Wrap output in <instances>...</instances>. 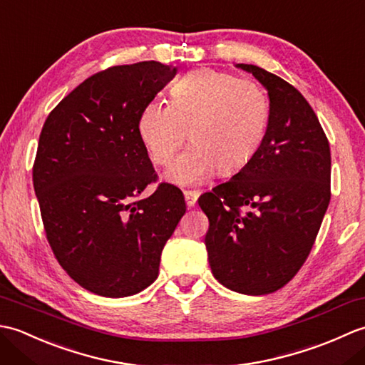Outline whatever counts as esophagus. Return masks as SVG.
Returning <instances> with one entry per match:
<instances>
[{
  "instance_id": "obj_1",
  "label": "esophagus",
  "mask_w": 365,
  "mask_h": 365,
  "mask_svg": "<svg viewBox=\"0 0 365 365\" xmlns=\"http://www.w3.org/2000/svg\"><path fill=\"white\" fill-rule=\"evenodd\" d=\"M183 196H185V200H187V205L191 208V207L196 205L197 199H199V192L187 190V191H183Z\"/></svg>"
}]
</instances>
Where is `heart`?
<instances>
[{
  "instance_id": "b5f03b06",
  "label": "heart",
  "mask_w": 365,
  "mask_h": 365,
  "mask_svg": "<svg viewBox=\"0 0 365 365\" xmlns=\"http://www.w3.org/2000/svg\"><path fill=\"white\" fill-rule=\"evenodd\" d=\"M269 102L257 83L200 68L178 78L169 103L153 100L139 114V135L155 165L168 166L188 136L192 143L166 173L177 185H199L218 168L235 173L263 143Z\"/></svg>"
}]
</instances>
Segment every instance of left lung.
Instances as JSON below:
<instances>
[{"label":"left lung","mask_w":365,"mask_h":365,"mask_svg":"<svg viewBox=\"0 0 365 365\" xmlns=\"http://www.w3.org/2000/svg\"><path fill=\"white\" fill-rule=\"evenodd\" d=\"M268 92L269 122L257 153L230 180L199 197L208 216V263L216 281L243 294H267L298 273L331 199V152L298 89L252 64Z\"/></svg>","instance_id":"left-lung-1"}]
</instances>
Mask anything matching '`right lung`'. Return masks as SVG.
<instances>
[{
	"instance_id": "right-lung-1",
	"label": "right lung",
	"mask_w": 365,
	"mask_h": 365,
	"mask_svg": "<svg viewBox=\"0 0 365 365\" xmlns=\"http://www.w3.org/2000/svg\"><path fill=\"white\" fill-rule=\"evenodd\" d=\"M175 73L143 61L92 75L61 100L38 138L33 183L46 238L66 273L100 297L149 287L187 212L169 183L139 199L157 177L139 114Z\"/></svg>"
}]
</instances>
